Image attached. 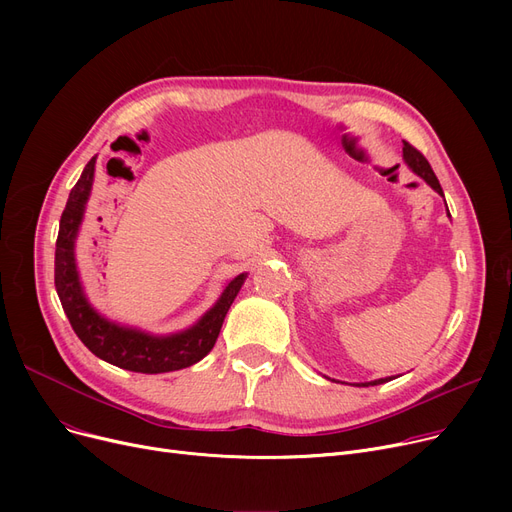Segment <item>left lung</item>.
Listing matches in <instances>:
<instances>
[{"label": "left lung", "instance_id": "obj_1", "mask_svg": "<svg viewBox=\"0 0 512 512\" xmlns=\"http://www.w3.org/2000/svg\"><path fill=\"white\" fill-rule=\"evenodd\" d=\"M402 159H405V164L409 166V170H413L419 178H423L429 186H432L440 197H444L442 186H440V182H438V178H436L432 166H429V161H427L413 145H409L407 141H405V147H402ZM446 209H448V207H446ZM448 215H450V213H448ZM388 380H392V378H380V380L357 384V386H378V384H384V382H388Z\"/></svg>", "mask_w": 512, "mask_h": 512}]
</instances>
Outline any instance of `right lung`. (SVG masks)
<instances>
[{"instance_id": "right-lung-1", "label": "right lung", "mask_w": 512, "mask_h": 512, "mask_svg": "<svg viewBox=\"0 0 512 512\" xmlns=\"http://www.w3.org/2000/svg\"><path fill=\"white\" fill-rule=\"evenodd\" d=\"M95 159L91 157L70 191L66 209L60 220L56 242V290L66 317L76 336L89 351L120 369L137 373H166L199 363L220 336L224 317L234 303L247 274L232 278L215 305L201 315L197 324L176 334L157 336L130 326H120L103 317L87 299L76 267V236L85 218V207L91 197L95 178Z\"/></svg>"}]
</instances>
